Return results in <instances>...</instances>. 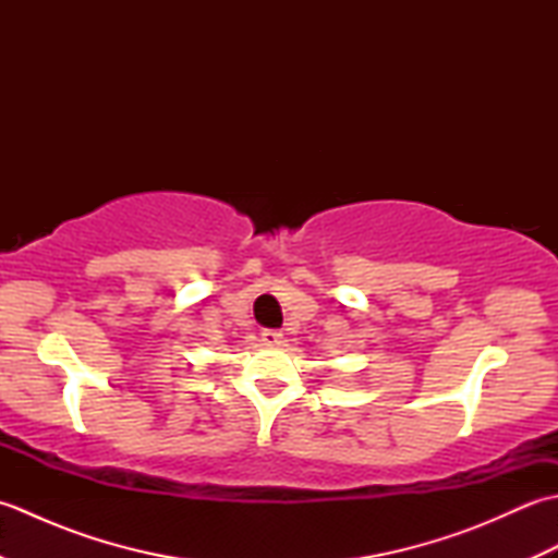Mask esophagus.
<instances>
[{"instance_id":"34e87169","label":"esophagus","mask_w":558,"mask_h":558,"mask_svg":"<svg viewBox=\"0 0 558 558\" xmlns=\"http://www.w3.org/2000/svg\"><path fill=\"white\" fill-rule=\"evenodd\" d=\"M260 342H264V345H268V348H276L282 342V333H280V330H264V333H260Z\"/></svg>"}]
</instances>
